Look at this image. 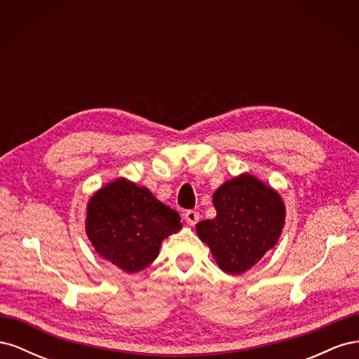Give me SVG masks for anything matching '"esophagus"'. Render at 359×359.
Returning <instances> with one entry per match:
<instances>
[{
    "label": "esophagus",
    "instance_id": "1",
    "mask_svg": "<svg viewBox=\"0 0 359 359\" xmlns=\"http://www.w3.org/2000/svg\"><path fill=\"white\" fill-rule=\"evenodd\" d=\"M184 220H186L189 226H194L199 222V212L196 210H189L184 214Z\"/></svg>",
    "mask_w": 359,
    "mask_h": 359
}]
</instances>
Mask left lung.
<instances>
[{
    "mask_svg": "<svg viewBox=\"0 0 359 359\" xmlns=\"http://www.w3.org/2000/svg\"><path fill=\"white\" fill-rule=\"evenodd\" d=\"M217 215L196 224L215 262L229 274H243L273 248L283 231L286 208L280 194L250 173L215 190Z\"/></svg>",
    "mask_w": 359,
    "mask_h": 359,
    "instance_id": "left-lung-1",
    "label": "left lung"
}]
</instances>
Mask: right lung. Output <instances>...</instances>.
I'll list each match as a JSON object with an SVG mask.
<instances>
[{
	"instance_id": "obj_1",
	"label": "right lung",
	"mask_w": 359,
	"mask_h": 359,
	"mask_svg": "<svg viewBox=\"0 0 359 359\" xmlns=\"http://www.w3.org/2000/svg\"><path fill=\"white\" fill-rule=\"evenodd\" d=\"M85 229L97 253L132 274L153 264L161 241L181 229V219L147 187L118 178L93 194Z\"/></svg>"
}]
</instances>
